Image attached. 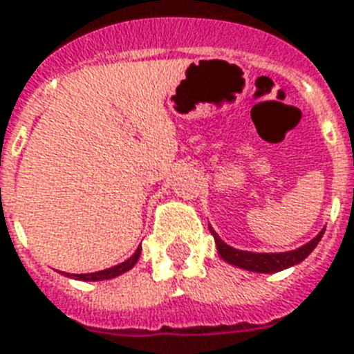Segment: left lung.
<instances>
[{"instance_id": "left-lung-1", "label": "left lung", "mask_w": 354, "mask_h": 354, "mask_svg": "<svg viewBox=\"0 0 354 354\" xmlns=\"http://www.w3.org/2000/svg\"><path fill=\"white\" fill-rule=\"evenodd\" d=\"M209 232L215 237V245H217L219 256L225 261H228L230 266H236L239 269H247V271H252V273H279V271H284L288 267L301 263L304 258H308L310 252L321 241V237L325 234V228L314 239L304 243L303 247H299L295 250H288V252H250V250L234 249V247L226 245L221 239L219 234L213 230L212 226H209Z\"/></svg>"}]
</instances>
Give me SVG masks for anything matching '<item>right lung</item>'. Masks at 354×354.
<instances>
[{
	"mask_svg": "<svg viewBox=\"0 0 354 354\" xmlns=\"http://www.w3.org/2000/svg\"><path fill=\"white\" fill-rule=\"evenodd\" d=\"M139 256H141V247H137L133 254L129 256L128 260L122 261V263H118V266H113L109 269H104V271H98V273H87V274H70V273H63V271H59L61 274L64 277H68V279H75V280H85V282H98V280H109V279H115L118 274L126 273L129 271L131 267L137 263L139 260Z\"/></svg>",
	"mask_w": 354,
	"mask_h": 354,
	"instance_id": "add662e5",
	"label": "right lung"
}]
</instances>
